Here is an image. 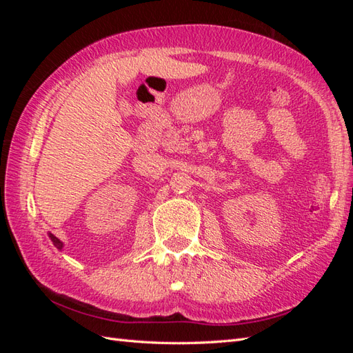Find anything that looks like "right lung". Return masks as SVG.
Listing matches in <instances>:
<instances>
[{
	"label": "right lung",
	"mask_w": 353,
	"mask_h": 353,
	"mask_svg": "<svg viewBox=\"0 0 353 353\" xmlns=\"http://www.w3.org/2000/svg\"><path fill=\"white\" fill-rule=\"evenodd\" d=\"M48 236H50V239L52 241V244H54L59 250H62V249H63V243L61 241V239H59L57 236H54L52 234H48Z\"/></svg>",
	"instance_id": "add662e5"
}]
</instances>
